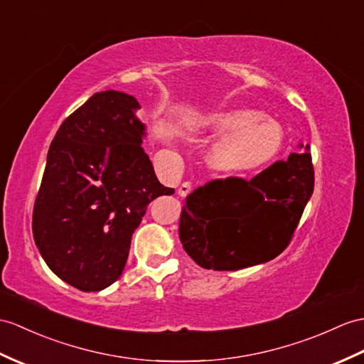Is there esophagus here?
Returning <instances> with one entry per match:
<instances>
[{"mask_svg":"<svg viewBox=\"0 0 364 364\" xmlns=\"http://www.w3.org/2000/svg\"><path fill=\"white\" fill-rule=\"evenodd\" d=\"M191 191H192V184L189 181H184L178 188V196L180 197H186Z\"/></svg>","mask_w":364,"mask_h":364,"instance_id":"obj_1","label":"esophagus"}]
</instances>
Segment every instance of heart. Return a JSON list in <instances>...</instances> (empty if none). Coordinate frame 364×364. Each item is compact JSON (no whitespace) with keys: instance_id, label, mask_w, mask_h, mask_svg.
Returning <instances> with one entry per match:
<instances>
[{"instance_id":"b5f03b06","label":"heart","mask_w":364,"mask_h":364,"mask_svg":"<svg viewBox=\"0 0 364 364\" xmlns=\"http://www.w3.org/2000/svg\"><path fill=\"white\" fill-rule=\"evenodd\" d=\"M192 134H222L208 151L206 163L228 176L255 173L273 163L285 144L284 127L252 108H230L198 116Z\"/></svg>"}]
</instances>
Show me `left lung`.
Returning <instances> with one entry per match:
<instances>
[{"instance_id": "left-lung-1", "label": "left lung", "mask_w": 364, "mask_h": 364, "mask_svg": "<svg viewBox=\"0 0 364 364\" xmlns=\"http://www.w3.org/2000/svg\"><path fill=\"white\" fill-rule=\"evenodd\" d=\"M251 181H210L186 197L180 215L184 251L206 269L234 272L281 255L314 193L310 146Z\"/></svg>"}]
</instances>
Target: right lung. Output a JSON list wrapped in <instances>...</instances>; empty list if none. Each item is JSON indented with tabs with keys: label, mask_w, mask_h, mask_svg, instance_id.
Masks as SVG:
<instances>
[{
	"label": "right lung",
	"mask_w": 364,
	"mask_h": 364,
	"mask_svg": "<svg viewBox=\"0 0 364 364\" xmlns=\"http://www.w3.org/2000/svg\"><path fill=\"white\" fill-rule=\"evenodd\" d=\"M127 92L92 95L50 142L32 232L55 276L82 291L119 279L147 206L172 188L158 181L142 149L147 127Z\"/></svg>",
	"instance_id": "1"
}]
</instances>
